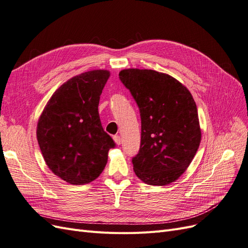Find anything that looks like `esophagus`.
I'll use <instances>...</instances> for the list:
<instances>
[{
  "instance_id": "1",
  "label": "esophagus",
  "mask_w": 248,
  "mask_h": 248,
  "mask_svg": "<svg viewBox=\"0 0 248 248\" xmlns=\"http://www.w3.org/2000/svg\"><path fill=\"white\" fill-rule=\"evenodd\" d=\"M113 140H114V142L116 143L117 145H119V144H121V143H122V138L119 137L118 135H115V136H113Z\"/></svg>"
}]
</instances>
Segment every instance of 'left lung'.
Here are the masks:
<instances>
[{
	"label": "left lung",
	"mask_w": 248,
	"mask_h": 248,
	"mask_svg": "<svg viewBox=\"0 0 248 248\" xmlns=\"http://www.w3.org/2000/svg\"><path fill=\"white\" fill-rule=\"evenodd\" d=\"M119 79L140 110L141 144L134 171L149 186L177 180L201 142L198 109L186 87L172 76L146 69H125Z\"/></svg>",
	"instance_id": "left-lung-1"
}]
</instances>
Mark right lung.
<instances>
[{"instance_id":"right-lung-1","label":"right lung","mask_w":248,"mask_h":248,"mask_svg":"<svg viewBox=\"0 0 248 248\" xmlns=\"http://www.w3.org/2000/svg\"><path fill=\"white\" fill-rule=\"evenodd\" d=\"M110 72L93 70L72 77L47 102L37 124V139L46 165L71 185L90 183L103 172L115 146L103 130L100 95Z\"/></svg>"}]
</instances>
